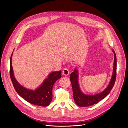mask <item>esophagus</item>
<instances>
[{
  "instance_id": "esophagus-1",
  "label": "esophagus",
  "mask_w": 128,
  "mask_h": 128,
  "mask_svg": "<svg viewBox=\"0 0 128 128\" xmlns=\"http://www.w3.org/2000/svg\"><path fill=\"white\" fill-rule=\"evenodd\" d=\"M62 74L65 75V76H67L69 74V70L67 68H64L63 69Z\"/></svg>"
}]
</instances>
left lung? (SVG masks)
Here are the masks:
<instances>
[{
  "mask_svg": "<svg viewBox=\"0 0 128 128\" xmlns=\"http://www.w3.org/2000/svg\"><path fill=\"white\" fill-rule=\"evenodd\" d=\"M113 52L114 54V62L113 72L109 85L107 88L102 92L95 95H86L81 92L78 82V72L77 69L72 72L70 75V80L72 86V92H73V98L77 106L80 107H88L94 105V104H97L100 100L104 99L106 96L110 94V92L113 88L116 80V56L114 50Z\"/></svg>",
  "mask_w": 128,
  "mask_h": 128,
  "instance_id": "1",
  "label": "left lung"
}]
</instances>
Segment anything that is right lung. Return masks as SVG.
<instances>
[{"label": "right lung", "instance_id": "add662e5", "mask_svg": "<svg viewBox=\"0 0 128 128\" xmlns=\"http://www.w3.org/2000/svg\"><path fill=\"white\" fill-rule=\"evenodd\" d=\"M10 77L15 91L26 102L34 105L46 107L52 99V88L56 80L61 77V71L53 72L48 76L41 86L34 91L28 90L21 86L15 80L12 65V56L10 59Z\"/></svg>", "mask_w": 128, "mask_h": 128}]
</instances>
